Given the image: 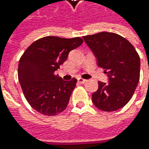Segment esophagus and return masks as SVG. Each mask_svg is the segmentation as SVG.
Wrapping results in <instances>:
<instances>
[{
	"label": "esophagus",
	"instance_id": "34e87169",
	"mask_svg": "<svg viewBox=\"0 0 149 149\" xmlns=\"http://www.w3.org/2000/svg\"><path fill=\"white\" fill-rule=\"evenodd\" d=\"M78 82H79L80 84H84L86 82V79H84L82 78H78Z\"/></svg>",
	"mask_w": 149,
	"mask_h": 149
}]
</instances>
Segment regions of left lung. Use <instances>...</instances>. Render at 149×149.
Here are the masks:
<instances>
[{
  "label": "left lung",
  "instance_id": "8db88e82",
  "mask_svg": "<svg viewBox=\"0 0 149 149\" xmlns=\"http://www.w3.org/2000/svg\"><path fill=\"white\" fill-rule=\"evenodd\" d=\"M83 39L109 79L108 83L99 81V88L92 95L94 104L105 112L123 108L139 81V55L129 40L115 33L100 32Z\"/></svg>",
  "mask_w": 149,
  "mask_h": 149
}]
</instances>
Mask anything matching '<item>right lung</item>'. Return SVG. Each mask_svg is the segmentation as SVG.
Returning a JSON list of instances; mask_svg holds the SVG:
<instances>
[{
    "mask_svg": "<svg viewBox=\"0 0 149 149\" xmlns=\"http://www.w3.org/2000/svg\"><path fill=\"white\" fill-rule=\"evenodd\" d=\"M82 43L79 37L46 36L26 49L19 61L18 79L26 100L35 110L53 116L65 109L77 79L65 81L54 71Z\"/></svg>",
    "mask_w": 149,
    "mask_h": 149,
    "instance_id": "1",
    "label": "right lung"
}]
</instances>
